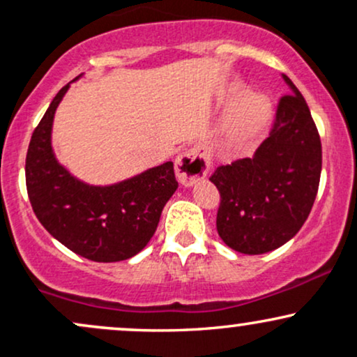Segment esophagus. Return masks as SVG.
<instances>
[{
    "mask_svg": "<svg viewBox=\"0 0 357 357\" xmlns=\"http://www.w3.org/2000/svg\"><path fill=\"white\" fill-rule=\"evenodd\" d=\"M210 158L202 149L192 147L176 158V176L183 186H192L210 171Z\"/></svg>",
    "mask_w": 357,
    "mask_h": 357,
    "instance_id": "1",
    "label": "esophagus"
}]
</instances>
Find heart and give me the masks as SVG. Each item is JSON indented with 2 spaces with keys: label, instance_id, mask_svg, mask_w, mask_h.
Returning a JSON list of instances; mask_svg holds the SVG:
<instances>
[{
  "label": "heart",
  "instance_id": "heart-1",
  "mask_svg": "<svg viewBox=\"0 0 357 357\" xmlns=\"http://www.w3.org/2000/svg\"><path fill=\"white\" fill-rule=\"evenodd\" d=\"M270 119V105L267 99L260 93H248L241 99L238 109L235 114V127L236 137L248 139L255 136L264 129Z\"/></svg>",
  "mask_w": 357,
  "mask_h": 357
}]
</instances>
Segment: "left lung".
Instances as JSON below:
<instances>
[{
  "label": "left lung",
  "instance_id": "left-lung-1",
  "mask_svg": "<svg viewBox=\"0 0 357 357\" xmlns=\"http://www.w3.org/2000/svg\"><path fill=\"white\" fill-rule=\"evenodd\" d=\"M292 93L278 100L270 136L252 158L220 166L210 181L221 202L220 238L245 255L272 252L297 235L319 190L322 147L309 105L289 77Z\"/></svg>",
  "mask_w": 357,
  "mask_h": 357
}]
</instances>
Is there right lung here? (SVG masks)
Returning <instances> with one entry per match:
<instances>
[{"label": "right lung", "mask_w": 357, "mask_h": 357, "mask_svg": "<svg viewBox=\"0 0 357 357\" xmlns=\"http://www.w3.org/2000/svg\"><path fill=\"white\" fill-rule=\"evenodd\" d=\"M68 87L56 93L31 136L24 166L28 198L45 230L73 253L104 264L127 260L149 243L178 190L174 166L167 161L109 186L72 176L52 147L53 117Z\"/></svg>", "instance_id": "add662e5"}]
</instances>
